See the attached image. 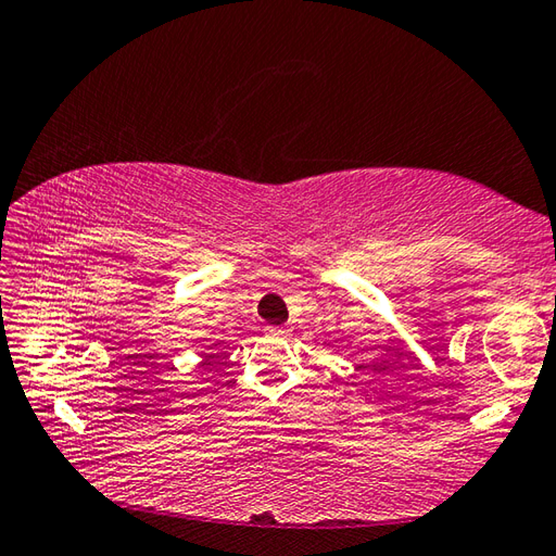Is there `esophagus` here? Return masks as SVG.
<instances>
[{
	"instance_id": "obj_1",
	"label": "esophagus",
	"mask_w": 556,
	"mask_h": 556,
	"mask_svg": "<svg viewBox=\"0 0 556 556\" xmlns=\"http://www.w3.org/2000/svg\"><path fill=\"white\" fill-rule=\"evenodd\" d=\"M267 332H271V334H277V337H281V334H287L289 329L285 327V325H275V327H267Z\"/></svg>"
}]
</instances>
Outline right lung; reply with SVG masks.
Masks as SVG:
<instances>
[{"instance_id":"right-lung-1","label":"right lung","mask_w":556,"mask_h":556,"mask_svg":"<svg viewBox=\"0 0 556 556\" xmlns=\"http://www.w3.org/2000/svg\"><path fill=\"white\" fill-rule=\"evenodd\" d=\"M215 346H217V344H215Z\"/></svg>"}]
</instances>
